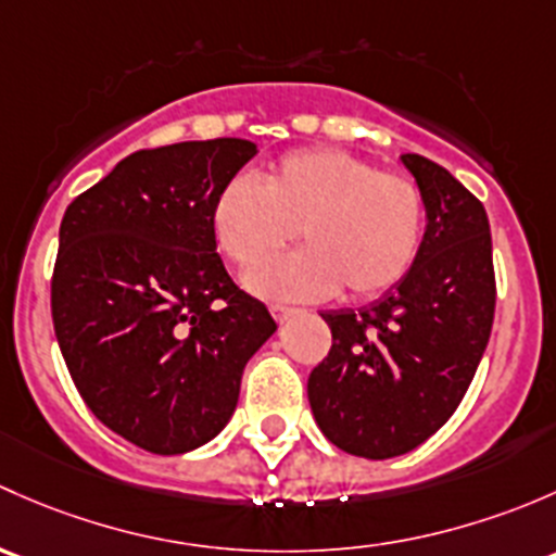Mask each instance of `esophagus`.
Instances as JSON below:
<instances>
[{
	"mask_svg": "<svg viewBox=\"0 0 556 556\" xmlns=\"http://www.w3.org/2000/svg\"><path fill=\"white\" fill-rule=\"evenodd\" d=\"M270 311H273V316H276V320H280V324H283L286 318L294 316L296 307H291V305H270Z\"/></svg>",
	"mask_w": 556,
	"mask_h": 556,
	"instance_id": "obj_1",
	"label": "esophagus"
}]
</instances>
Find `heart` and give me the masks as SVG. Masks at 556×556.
<instances>
[{
  "mask_svg": "<svg viewBox=\"0 0 556 556\" xmlns=\"http://www.w3.org/2000/svg\"><path fill=\"white\" fill-rule=\"evenodd\" d=\"M296 230L307 249L249 276L276 300H324L345 286L371 300L406 278L426 238V200L402 174H382L340 150L289 152L265 181L236 176L214 203V232L240 267L283 251Z\"/></svg>",
  "mask_w": 556,
  "mask_h": 556,
  "instance_id": "b5f03b06",
  "label": "heart"
}]
</instances>
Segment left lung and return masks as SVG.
<instances>
[{
  "label": "left lung",
  "mask_w": 556,
  "mask_h": 556,
  "mask_svg": "<svg viewBox=\"0 0 556 556\" xmlns=\"http://www.w3.org/2000/svg\"><path fill=\"white\" fill-rule=\"evenodd\" d=\"M426 200V238L406 278L380 300L326 311L331 351L307 377L324 437L386 460L439 431L471 386L495 316L484 205L442 165L402 154Z\"/></svg>",
  "instance_id": "8db88e82"
}]
</instances>
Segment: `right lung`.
Instances as JSON below:
<instances>
[{
    "label": "right lung",
    "mask_w": 556,
    "mask_h": 556,
    "mask_svg": "<svg viewBox=\"0 0 556 556\" xmlns=\"http://www.w3.org/2000/svg\"><path fill=\"white\" fill-rule=\"evenodd\" d=\"M254 154L245 139L134 152L61 222L50 305L68 375L106 428L154 455L230 422L245 364L278 329L216 254L214 203Z\"/></svg>",
    "instance_id": "1"
}]
</instances>
